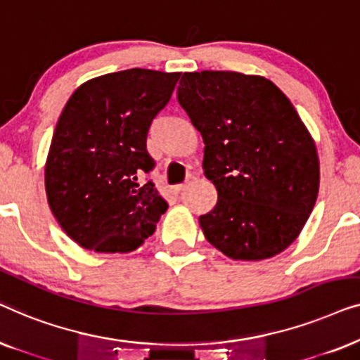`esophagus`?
<instances>
[{"label": "esophagus", "instance_id": "obj_1", "mask_svg": "<svg viewBox=\"0 0 360 360\" xmlns=\"http://www.w3.org/2000/svg\"><path fill=\"white\" fill-rule=\"evenodd\" d=\"M185 184H180V185H175V186H172V193L174 195H179V193H181V191L185 190Z\"/></svg>", "mask_w": 360, "mask_h": 360}]
</instances>
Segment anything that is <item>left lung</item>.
I'll return each mask as SVG.
<instances>
[{"instance_id":"1","label":"left lung","mask_w":360,"mask_h":360,"mask_svg":"<svg viewBox=\"0 0 360 360\" xmlns=\"http://www.w3.org/2000/svg\"><path fill=\"white\" fill-rule=\"evenodd\" d=\"M181 108L203 137V172L218 191L200 216L206 240L234 260L283 252L319 190L314 139L282 90L260 75L185 72Z\"/></svg>"}]
</instances>
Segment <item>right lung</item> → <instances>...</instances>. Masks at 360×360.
<instances>
[{"instance_id": "obj_1", "label": "right lung", "mask_w": 360, "mask_h": 360, "mask_svg": "<svg viewBox=\"0 0 360 360\" xmlns=\"http://www.w3.org/2000/svg\"><path fill=\"white\" fill-rule=\"evenodd\" d=\"M180 72L131 68L91 78L67 101L46 160L52 214L83 249L136 250L169 205L149 180L146 149L152 120L167 106Z\"/></svg>"}]
</instances>
